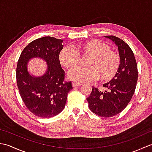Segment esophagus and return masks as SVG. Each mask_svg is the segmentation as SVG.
Listing matches in <instances>:
<instances>
[{"label": "esophagus", "instance_id": "34e87169", "mask_svg": "<svg viewBox=\"0 0 152 152\" xmlns=\"http://www.w3.org/2000/svg\"><path fill=\"white\" fill-rule=\"evenodd\" d=\"M82 85V83H78V82H73L72 83V86L73 87H78V86H81Z\"/></svg>", "mask_w": 152, "mask_h": 152}]
</instances>
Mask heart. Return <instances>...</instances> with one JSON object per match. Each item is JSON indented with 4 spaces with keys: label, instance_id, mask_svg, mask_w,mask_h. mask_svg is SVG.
Wrapping results in <instances>:
<instances>
[{
    "label": "heart",
    "instance_id": "1",
    "mask_svg": "<svg viewBox=\"0 0 152 152\" xmlns=\"http://www.w3.org/2000/svg\"><path fill=\"white\" fill-rule=\"evenodd\" d=\"M89 56L86 68L74 69L79 62V57ZM59 60L63 67L71 70L69 78L78 82L93 81L107 82L114 78L121 64L119 55L110 50L104 42L91 40L76 44L72 48L66 46L61 50Z\"/></svg>",
    "mask_w": 152,
    "mask_h": 152
}]
</instances>
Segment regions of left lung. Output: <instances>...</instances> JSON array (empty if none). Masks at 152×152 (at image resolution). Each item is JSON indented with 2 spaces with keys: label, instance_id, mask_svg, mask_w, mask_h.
Here are the masks:
<instances>
[{
  "label": "left lung",
  "instance_id": "1",
  "mask_svg": "<svg viewBox=\"0 0 152 152\" xmlns=\"http://www.w3.org/2000/svg\"><path fill=\"white\" fill-rule=\"evenodd\" d=\"M118 46L121 64L118 73L110 82L103 84L104 91L93 87L87 98L89 108L97 115L112 117L126 108L133 96L138 80V69L133 51L129 45L118 37L106 36Z\"/></svg>",
  "mask_w": 152,
  "mask_h": 152
}]
</instances>
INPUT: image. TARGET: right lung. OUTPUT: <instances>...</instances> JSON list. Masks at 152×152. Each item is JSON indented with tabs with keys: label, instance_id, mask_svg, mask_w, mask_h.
<instances>
[{
	"label": "right lung",
	"instance_id": "right-lung-1",
	"mask_svg": "<svg viewBox=\"0 0 152 152\" xmlns=\"http://www.w3.org/2000/svg\"><path fill=\"white\" fill-rule=\"evenodd\" d=\"M63 40L45 37L34 40L25 47L16 68V80L19 94L25 105L38 117L48 118L63 111L67 95L72 89V82L64 81L59 53L63 48ZM39 57L47 63L43 76H31L27 70L28 61Z\"/></svg>",
	"mask_w": 152,
	"mask_h": 152
}]
</instances>
